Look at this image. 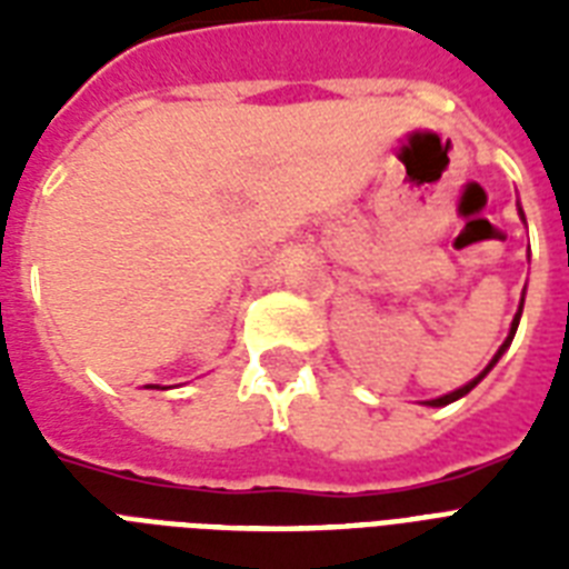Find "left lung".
Here are the masks:
<instances>
[{
  "label": "left lung",
  "instance_id": "1",
  "mask_svg": "<svg viewBox=\"0 0 569 569\" xmlns=\"http://www.w3.org/2000/svg\"><path fill=\"white\" fill-rule=\"evenodd\" d=\"M520 214H522V209H520ZM522 221H526V218H522ZM522 301H526V292H522ZM522 301H520V310H517V316H513V321H511V333H508V339H505L502 342V348H499V351H496L493 355V360H490V363H487V369L481 375H478V378H472L467 383V387H460V389H455V392H449V396H440V398H431V401H425V405L428 407H442V405H451V401H458V398H463L469 392V389L476 387L478 380L485 378L487 372H490V369H493L496 363H499V357L505 355V351H508V346H511L513 342V333H517V325H520V316H522Z\"/></svg>",
  "mask_w": 569,
  "mask_h": 569
}]
</instances>
